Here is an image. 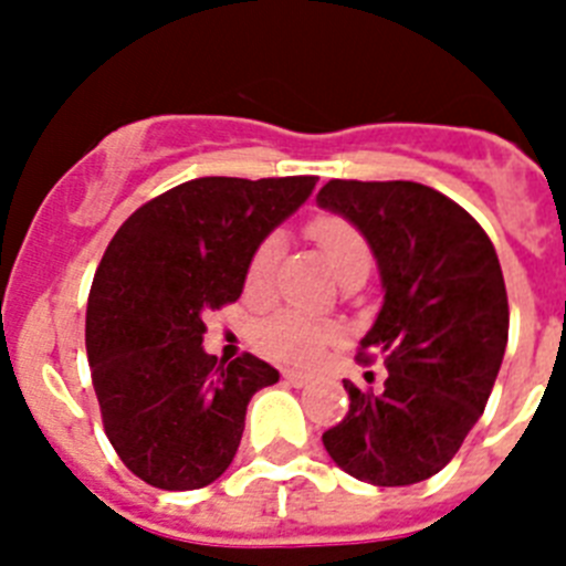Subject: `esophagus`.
<instances>
[{
	"label": "esophagus",
	"instance_id": "34e87169",
	"mask_svg": "<svg viewBox=\"0 0 566 566\" xmlns=\"http://www.w3.org/2000/svg\"><path fill=\"white\" fill-rule=\"evenodd\" d=\"M283 379H286L289 385H294V388H303V385L308 382V374H303V371H283Z\"/></svg>",
	"mask_w": 566,
	"mask_h": 566
}]
</instances>
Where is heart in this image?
<instances>
[{
    "label": "heart",
    "mask_w": 566,
    "mask_h": 566,
    "mask_svg": "<svg viewBox=\"0 0 566 566\" xmlns=\"http://www.w3.org/2000/svg\"><path fill=\"white\" fill-rule=\"evenodd\" d=\"M308 238L326 254L337 277H348L354 272H368L371 269V249L352 221H345L343 214H317L306 227ZM283 254V238L277 232L266 234L258 247L252 249L243 272V289L249 297L266 300L272 294L274 266ZM337 326L323 323V319L306 317V314L283 308L272 317L260 319L254 328V343L266 357L277 363L292 365H312L323 354L332 339H337Z\"/></svg>",
    "instance_id": "obj_1"
}]
</instances>
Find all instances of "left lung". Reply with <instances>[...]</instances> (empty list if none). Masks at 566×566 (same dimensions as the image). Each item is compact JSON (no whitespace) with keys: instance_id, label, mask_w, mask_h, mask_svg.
Listing matches in <instances>:
<instances>
[{"instance_id":"1","label":"left lung","mask_w":566,"mask_h":566,"mask_svg":"<svg viewBox=\"0 0 566 566\" xmlns=\"http://www.w3.org/2000/svg\"><path fill=\"white\" fill-rule=\"evenodd\" d=\"M317 201L377 254L385 303L357 359L388 368L379 391L345 379L352 405L323 444L359 482L417 484L457 457L502 368L510 308L496 249L473 214L424 184L334 178Z\"/></svg>"}]
</instances>
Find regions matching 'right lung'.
<instances>
[{"label": "right lung", "mask_w": 566, "mask_h": 566, "mask_svg": "<svg viewBox=\"0 0 566 566\" xmlns=\"http://www.w3.org/2000/svg\"><path fill=\"white\" fill-rule=\"evenodd\" d=\"M314 175L195 178L135 209L87 300V359L104 433L142 482L198 490L232 464L247 405L280 374L254 354L203 352L207 312L243 292L260 240L312 195Z\"/></svg>", "instance_id": "obj_1"}]
</instances>
